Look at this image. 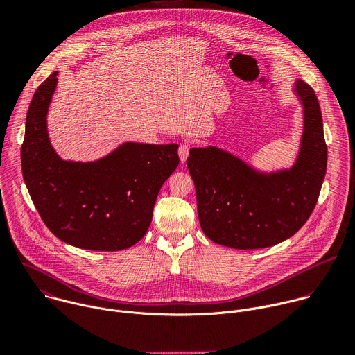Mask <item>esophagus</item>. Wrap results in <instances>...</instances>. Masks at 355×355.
Returning a JSON list of instances; mask_svg holds the SVG:
<instances>
[{
  "instance_id": "esophagus-1",
  "label": "esophagus",
  "mask_w": 355,
  "mask_h": 355,
  "mask_svg": "<svg viewBox=\"0 0 355 355\" xmlns=\"http://www.w3.org/2000/svg\"><path fill=\"white\" fill-rule=\"evenodd\" d=\"M178 155H180V160L181 163H185L188 156H189V144L188 143H181L178 147Z\"/></svg>"
}]
</instances>
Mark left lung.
<instances>
[{"mask_svg":"<svg viewBox=\"0 0 355 355\" xmlns=\"http://www.w3.org/2000/svg\"><path fill=\"white\" fill-rule=\"evenodd\" d=\"M302 133L289 167L263 170L218 146L192 147L187 167L195 184L198 218L214 243L236 250L275 245L309 219L326 175L327 147L315 91L295 80Z\"/></svg>","mask_w":355,"mask_h":355,"instance_id":"1","label":"left lung"}]
</instances>
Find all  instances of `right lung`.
I'll return each instance as SVG.
<instances>
[{
	"label": "right lung",
	"instance_id": "1",
	"mask_svg": "<svg viewBox=\"0 0 355 355\" xmlns=\"http://www.w3.org/2000/svg\"><path fill=\"white\" fill-rule=\"evenodd\" d=\"M58 74L36 89L26 114L21 162L29 195L62 241L94 251L129 248L146 234L159 191L178 167V144L123 141L92 162L63 160L47 133Z\"/></svg>",
	"mask_w": 355,
	"mask_h": 355
}]
</instances>
